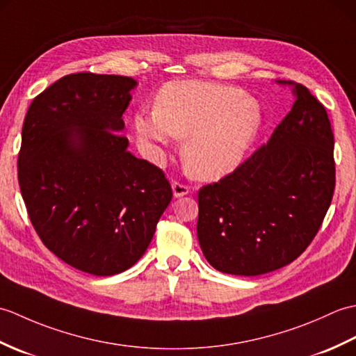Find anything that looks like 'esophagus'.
Segmentation results:
<instances>
[{"label": "esophagus", "instance_id": "34e87169", "mask_svg": "<svg viewBox=\"0 0 356 356\" xmlns=\"http://www.w3.org/2000/svg\"><path fill=\"white\" fill-rule=\"evenodd\" d=\"M171 188H172L174 197H176V199L184 197V195H186L188 193H190V188H188V186L184 185V184H180V182H172V184H171Z\"/></svg>", "mask_w": 356, "mask_h": 356}]
</instances>
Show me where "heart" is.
Masks as SVG:
<instances>
[{
	"mask_svg": "<svg viewBox=\"0 0 356 356\" xmlns=\"http://www.w3.org/2000/svg\"><path fill=\"white\" fill-rule=\"evenodd\" d=\"M263 125L259 105L243 90L203 81H174L140 110L133 127L148 156L159 162L174 138L186 139L184 157L194 177L217 180L245 161Z\"/></svg>",
	"mask_w": 356,
	"mask_h": 356,
	"instance_id": "1",
	"label": "heart"
}]
</instances>
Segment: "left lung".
Instances as JSON below:
<instances>
[{
	"label": "left lung",
	"mask_w": 356,
	"mask_h": 356,
	"mask_svg": "<svg viewBox=\"0 0 356 356\" xmlns=\"http://www.w3.org/2000/svg\"><path fill=\"white\" fill-rule=\"evenodd\" d=\"M295 102L266 145L199 191L197 237L211 266L254 277L292 263L318 232L335 190L326 108L292 81Z\"/></svg>",
	"instance_id": "obj_1"
}]
</instances>
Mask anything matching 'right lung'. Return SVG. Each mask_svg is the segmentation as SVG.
<instances>
[{
  "label": "right lung",
  "mask_w": 356,
  "mask_h": 356,
  "mask_svg": "<svg viewBox=\"0 0 356 356\" xmlns=\"http://www.w3.org/2000/svg\"><path fill=\"white\" fill-rule=\"evenodd\" d=\"M133 78L73 73L30 104L18 182L38 236L87 274L108 277L145 254L172 199L161 168L128 151Z\"/></svg>",
  "instance_id": "1"
}]
</instances>
